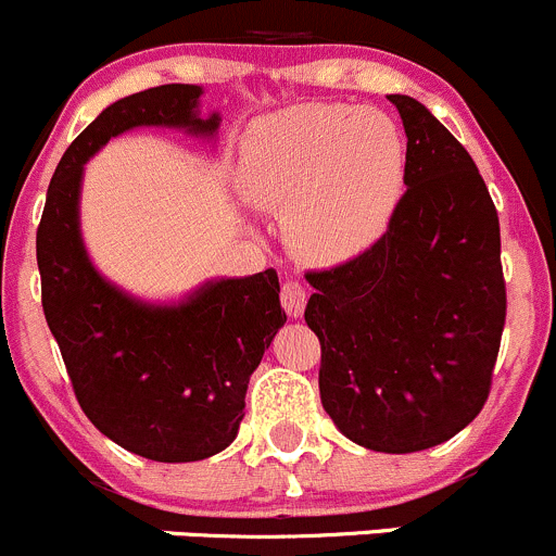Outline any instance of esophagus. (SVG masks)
I'll return each instance as SVG.
<instances>
[{
    "instance_id": "34e87169",
    "label": "esophagus",
    "mask_w": 556,
    "mask_h": 556,
    "mask_svg": "<svg viewBox=\"0 0 556 556\" xmlns=\"http://www.w3.org/2000/svg\"><path fill=\"white\" fill-rule=\"evenodd\" d=\"M279 299H282L285 312L293 314V317H299L306 306V288L295 277H285L282 290H279Z\"/></svg>"
}]
</instances>
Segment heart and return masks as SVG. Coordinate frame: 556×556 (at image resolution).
I'll use <instances>...</instances> for the list:
<instances>
[{"label":"heart","instance_id":"heart-1","mask_svg":"<svg viewBox=\"0 0 556 556\" xmlns=\"http://www.w3.org/2000/svg\"><path fill=\"white\" fill-rule=\"evenodd\" d=\"M403 182V142L390 117L355 106H299L244 139L242 190L263 210H290L295 250L346 257L382 233Z\"/></svg>","mask_w":556,"mask_h":556}]
</instances>
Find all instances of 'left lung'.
Returning a JSON list of instances; mask_svg holds the SVG:
<instances>
[{
  "label": "left lung",
  "mask_w": 556,
  "mask_h": 556,
  "mask_svg": "<svg viewBox=\"0 0 556 556\" xmlns=\"http://www.w3.org/2000/svg\"><path fill=\"white\" fill-rule=\"evenodd\" d=\"M406 128V193L366 252L306 274L319 397L374 452L444 444L484 408L506 325L501 223L468 150L417 99L390 97Z\"/></svg>",
  "instance_id": "obj_1"
}]
</instances>
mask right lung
I'll use <instances>...</instances> for the list:
<instances>
[{
    "label": "right lung",
    "mask_w": 556,
    "mask_h": 556,
    "mask_svg": "<svg viewBox=\"0 0 556 556\" xmlns=\"http://www.w3.org/2000/svg\"><path fill=\"white\" fill-rule=\"evenodd\" d=\"M201 88H148L110 104L66 148L37 228L42 312L86 417L123 450L155 463H193L239 433L250 374L288 314L274 268L220 279L179 306H148L104 282L77 223L83 164L134 126L212 134L195 115Z\"/></svg>",
    "instance_id": "add662e5"
}]
</instances>
